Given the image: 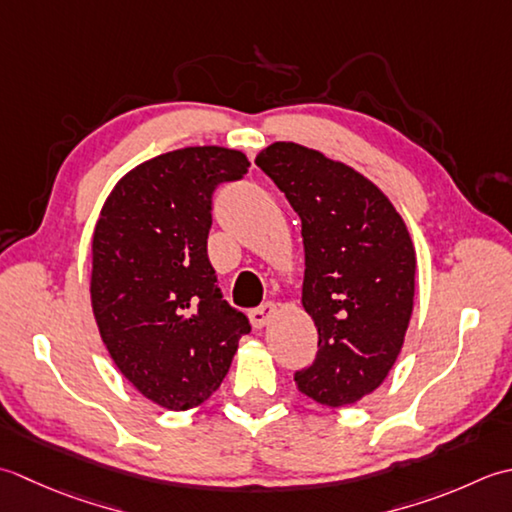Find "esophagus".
<instances>
[{
  "mask_svg": "<svg viewBox=\"0 0 512 512\" xmlns=\"http://www.w3.org/2000/svg\"><path fill=\"white\" fill-rule=\"evenodd\" d=\"M276 314H278V309L274 302H263V305L256 307L252 314H249V318H252L254 329H265L269 322L276 318Z\"/></svg>",
  "mask_w": 512,
  "mask_h": 512,
  "instance_id": "1",
  "label": "esophagus"
}]
</instances>
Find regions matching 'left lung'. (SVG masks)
I'll use <instances>...</instances> for the list:
<instances>
[{"instance_id":"obj_1","label":"left lung","mask_w":512,"mask_h":512,"mask_svg":"<svg viewBox=\"0 0 512 512\" xmlns=\"http://www.w3.org/2000/svg\"><path fill=\"white\" fill-rule=\"evenodd\" d=\"M256 165L302 221V307L318 353L296 387L318 404L347 406L373 393L398 360L415 298V247L389 196L347 163L276 141Z\"/></svg>"}]
</instances>
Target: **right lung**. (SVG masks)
<instances>
[{
	"label": "right lung",
	"mask_w": 512,
	"mask_h": 512,
	"mask_svg": "<svg viewBox=\"0 0 512 512\" xmlns=\"http://www.w3.org/2000/svg\"><path fill=\"white\" fill-rule=\"evenodd\" d=\"M241 150L192 145L121 176L92 234L90 300L112 362L143 398L187 411L221 387L245 314L207 258L216 185L247 174Z\"/></svg>",
	"instance_id": "add662e5"
}]
</instances>
